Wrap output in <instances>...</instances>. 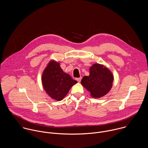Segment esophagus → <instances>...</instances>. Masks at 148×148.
Wrapping results in <instances>:
<instances>
[{"label":"esophagus","instance_id":"obj_1","mask_svg":"<svg viewBox=\"0 0 148 148\" xmlns=\"http://www.w3.org/2000/svg\"><path fill=\"white\" fill-rule=\"evenodd\" d=\"M81 79H82V77H80V78H77V79H76V80L78 81V82H81Z\"/></svg>","mask_w":148,"mask_h":148}]
</instances>
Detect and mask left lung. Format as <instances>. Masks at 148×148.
<instances>
[{"label":"left lung","mask_w":148,"mask_h":148,"mask_svg":"<svg viewBox=\"0 0 148 148\" xmlns=\"http://www.w3.org/2000/svg\"><path fill=\"white\" fill-rule=\"evenodd\" d=\"M89 76H84L82 86L94 98L105 96L112 88L114 80L112 72L106 66L99 64H93L89 69Z\"/></svg>","instance_id":"8db88e82"}]
</instances>
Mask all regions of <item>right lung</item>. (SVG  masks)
Listing matches in <instances>:
<instances>
[{"instance_id":"add662e5","label":"right lung","mask_w":148,"mask_h":148,"mask_svg":"<svg viewBox=\"0 0 148 148\" xmlns=\"http://www.w3.org/2000/svg\"><path fill=\"white\" fill-rule=\"evenodd\" d=\"M42 84L47 94L53 99L61 101L71 87L77 83L64 73L59 62L50 60L42 74Z\"/></svg>"}]
</instances>
